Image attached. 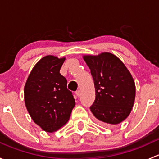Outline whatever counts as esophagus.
<instances>
[{
    "label": "esophagus",
    "instance_id": "1",
    "mask_svg": "<svg viewBox=\"0 0 159 159\" xmlns=\"http://www.w3.org/2000/svg\"><path fill=\"white\" fill-rule=\"evenodd\" d=\"M75 94H76V95L78 96V97H79V96L81 95V92H80L79 90H78V91H77L76 92H75Z\"/></svg>",
    "mask_w": 159,
    "mask_h": 159
}]
</instances>
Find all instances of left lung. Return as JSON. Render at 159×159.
Here are the masks:
<instances>
[{"mask_svg": "<svg viewBox=\"0 0 159 159\" xmlns=\"http://www.w3.org/2000/svg\"><path fill=\"white\" fill-rule=\"evenodd\" d=\"M83 58L91 70L95 89V100L90 110L104 124H119L130 115L135 98V84L131 73L117 56L109 52L84 55Z\"/></svg>", "mask_w": 159, "mask_h": 159, "instance_id": "8db88e82", "label": "left lung"}]
</instances>
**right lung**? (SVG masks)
<instances>
[{"label":"right lung","mask_w":159,"mask_h":159,"mask_svg":"<svg viewBox=\"0 0 159 159\" xmlns=\"http://www.w3.org/2000/svg\"><path fill=\"white\" fill-rule=\"evenodd\" d=\"M65 57L47 55L38 61L25 85V102L35 124L54 132L69 120L75 105L67 80L60 74Z\"/></svg>","instance_id":"add662e5"}]
</instances>
